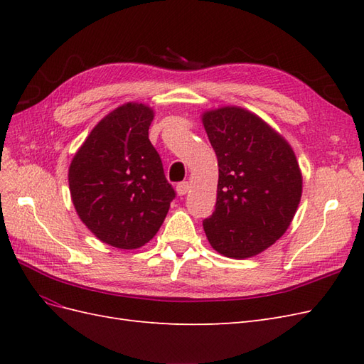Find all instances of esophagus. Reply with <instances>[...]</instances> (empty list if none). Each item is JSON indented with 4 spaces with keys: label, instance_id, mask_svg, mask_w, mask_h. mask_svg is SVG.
I'll list each match as a JSON object with an SVG mask.
<instances>
[{
    "label": "esophagus",
    "instance_id": "obj_1",
    "mask_svg": "<svg viewBox=\"0 0 364 364\" xmlns=\"http://www.w3.org/2000/svg\"><path fill=\"white\" fill-rule=\"evenodd\" d=\"M188 190H190V183L186 182V181L179 182V183H178V186H176V191H178V194H179V196H185L186 193H188Z\"/></svg>",
    "mask_w": 364,
    "mask_h": 364
}]
</instances>
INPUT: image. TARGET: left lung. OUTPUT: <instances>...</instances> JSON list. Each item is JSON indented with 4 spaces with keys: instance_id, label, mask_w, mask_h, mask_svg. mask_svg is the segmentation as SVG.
<instances>
[{
    "instance_id": "obj_1",
    "label": "left lung",
    "mask_w": 364,
    "mask_h": 364,
    "mask_svg": "<svg viewBox=\"0 0 364 364\" xmlns=\"http://www.w3.org/2000/svg\"><path fill=\"white\" fill-rule=\"evenodd\" d=\"M218 161L217 202L203 220L211 246L229 258H249L290 226L302 194L291 147L269 124L241 107L203 115Z\"/></svg>"
}]
</instances>
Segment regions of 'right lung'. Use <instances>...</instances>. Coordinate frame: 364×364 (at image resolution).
<instances>
[{
	"mask_svg": "<svg viewBox=\"0 0 364 364\" xmlns=\"http://www.w3.org/2000/svg\"><path fill=\"white\" fill-rule=\"evenodd\" d=\"M150 107L127 103L98 123L70 165L75 211L91 232L118 249L155 237L176 191L149 139Z\"/></svg>",
	"mask_w": 364,
	"mask_h": 364,
	"instance_id": "obj_1",
	"label": "right lung"
}]
</instances>
